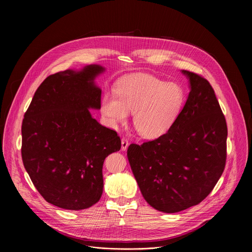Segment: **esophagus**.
Returning a JSON list of instances; mask_svg holds the SVG:
<instances>
[{
  "mask_svg": "<svg viewBox=\"0 0 252 252\" xmlns=\"http://www.w3.org/2000/svg\"><path fill=\"white\" fill-rule=\"evenodd\" d=\"M128 141L126 139V138H124V139H122V150H124V151H126V149H127V147H128Z\"/></svg>",
  "mask_w": 252,
  "mask_h": 252,
  "instance_id": "1",
  "label": "esophagus"
}]
</instances>
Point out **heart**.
Wrapping results in <instances>:
<instances>
[{
	"mask_svg": "<svg viewBox=\"0 0 252 252\" xmlns=\"http://www.w3.org/2000/svg\"><path fill=\"white\" fill-rule=\"evenodd\" d=\"M184 102L185 93L179 84L139 73L121 79L116 92L105 93L101 112L111 126L126 123L133 112L136 130L144 138L154 139L174 126Z\"/></svg>",
	"mask_w": 252,
	"mask_h": 252,
	"instance_id": "1",
	"label": "heart"
}]
</instances>
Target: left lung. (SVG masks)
Listing matches in <instances>:
<instances>
[{"label":"left lung","mask_w":252,"mask_h":252,"mask_svg":"<svg viewBox=\"0 0 252 252\" xmlns=\"http://www.w3.org/2000/svg\"><path fill=\"white\" fill-rule=\"evenodd\" d=\"M182 73L190 92L174 126L156 140L127 149L144 199L165 214L200 203L220 180L227 157V123L214 89L200 75Z\"/></svg>","instance_id":"left-lung-1"}]
</instances>
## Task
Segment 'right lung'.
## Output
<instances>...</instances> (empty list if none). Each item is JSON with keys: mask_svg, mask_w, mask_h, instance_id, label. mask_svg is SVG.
I'll list each match as a JSON object with an SVG mask.
<instances>
[{"mask_svg": "<svg viewBox=\"0 0 252 252\" xmlns=\"http://www.w3.org/2000/svg\"><path fill=\"white\" fill-rule=\"evenodd\" d=\"M104 71L91 64L48 76L24 114V167L45 200L60 208L81 210L97 203L105 158L122 147L116 131L90 112L101 108L95 79Z\"/></svg>", "mask_w": 252, "mask_h": 252, "instance_id": "add662e5", "label": "right lung"}]
</instances>
